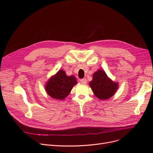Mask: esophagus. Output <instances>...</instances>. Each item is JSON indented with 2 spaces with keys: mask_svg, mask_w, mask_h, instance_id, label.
Wrapping results in <instances>:
<instances>
[{
  "mask_svg": "<svg viewBox=\"0 0 153 153\" xmlns=\"http://www.w3.org/2000/svg\"><path fill=\"white\" fill-rule=\"evenodd\" d=\"M80 82H81L82 84H86L87 83V80L86 79H82L80 80Z\"/></svg>",
  "mask_w": 153,
  "mask_h": 153,
  "instance_id": "1",
  "label": "esophagus"
}]
</instances>
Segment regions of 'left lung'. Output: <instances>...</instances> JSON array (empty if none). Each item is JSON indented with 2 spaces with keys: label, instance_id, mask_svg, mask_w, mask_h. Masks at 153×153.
<instances>
[{
  "label": "left lung",
  "instance_id": "8db88e82",
  "mask_svg": "<svg viewBox=\"0 0 153 153\" xmlns=\"http://www.w3.org/2000/svg\"><path fill=\"white\" fill-rule=\"evenodd\" d=\"M89 85L94 95L100 100H107L112 97L118 86V84L110 79L102 70L95 72Z\"/></svg>",
  "mask_w": 153,
  "mask_h": 153
}]
</instances>
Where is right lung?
I'll list each match as a JSON object with an SVG mask.
<instances>
[{"label":"right lung","mask_w":153,"mask_h":153,"mask_svg":"<svg viewBox=\"0 0 153 153\" xmlns=\"http://www.w3.org/2000/svg\"><path fill=\"white\" fill-rule=\"evenodd\" d=\"M76 84L75 76H68L65 72L61 70L48 81L45 89L52 98L63 100L69 95L72 87Z\"/></svg>","instance_id":"1"}]
</instances>
